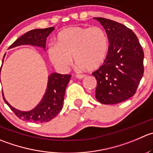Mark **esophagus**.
Segmentation results:
<instances>
[{"label": "esophagus", "instance_id": "obj_1", "mask_svg": "<svg viewBox=\"0 0 153 153\" xmlns=\"http://www.w3.org/2000/svg\"><path fill=\"white\" fill-rule=\"evenodd\" d=\"M76 77L77 78H78V79H83V78H84L86 77L85 75H76Z\"/></svg>", "mask_w": 153, "mask_h": 153}]
</instances>
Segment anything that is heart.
I'll return each mask as SVG.
<instances>
[{
	"label": "heart",
	"instance_id": "obj_1",
	"mask_svg": "<svg viewBox=\"0 0 153 153\" xmlns=\"http://www.w3.org/2000/svg\"><path fill=\"white\" fill-rule=\"evenodd\" d=\"M57 43H50L47 54L55 67L66 71L74 57L75 64L81 69L94 71L102 66L108 53L106 33L100 27L74 26L60 31Z\"/></svg>",
	"mask_w": 153,
	"mask_h": 153
}]
</instances>
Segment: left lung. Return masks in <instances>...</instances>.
<instances>
[{
    "label": "left lung",
    "mask_w": 153,
    "mask_h": 153,
    "mask_svg": "<svg viewBox=\"0 0 153 153\" xmlns=\"http://www.w3.org/2000/svg\"><path fill=\"white\" fill-rule=\"evenodd\" d=\"M108 37V51L103 65L93 72L97 80L96 98L100 103L114 105L134 96L143 77V48L137 36L123 24L94 18Z\"/></svg>",
    "instance_id": "8db88e82"
}]
</instances>
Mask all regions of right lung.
<instances>
[{"label": "right lung", "mask_w": 153, "mask_h": 153, "mask_svg": "<svg viewBox=\"0 0 153 153\" xmlns=\"http://www.w3.org/2000/svg\"><path fill=\"white\" fill-rule=\"evenodd\" d=\"M54 30V27L31 30L16 39L10 45V48L21 45H31L42 47L45 49L47 37ZM70 78L71 75H61L59 73L51 74L48 76L46 92L41 100L40 103L30 111L27 112L21 111L12 107L6 101L5 98L4 97V94L2 93L3 99L5 103L10 107V109L19 119L29 122H48L55 117L57 114L61 111L63 99H64L65 91Z\"/></svg>", "instance_id": "right-lung-1"}]
</instances>
